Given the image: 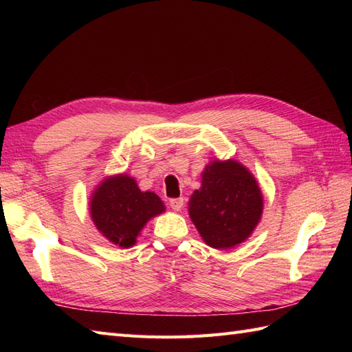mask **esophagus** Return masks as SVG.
<instances>
[{"mask_svg": "<svg viewBox=\"0 0 352 352\" xmlns=\"http://www.w3.org/2000/svg\"><path fill=\"white\" fill-rule=\"evenodd\" d=\"M183 204H184V199L183 198H174L169 201V206L174 212H180L183 208Z\"/></svg>", "mask_w": 352, "mask_h": 352, "instance_id": "1", "label": "esophagus"}]
</instances>
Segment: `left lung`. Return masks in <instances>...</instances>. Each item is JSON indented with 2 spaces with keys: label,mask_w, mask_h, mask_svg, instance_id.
<instances>
[{
  "label": "left lung",
  "mask_w": 352,
  "mask_h": 352,
  "mask_svg": "<svg viewBox=\"0 0 352 352\" xmlns=\"http://www.w3.org/2000/svg\"><path fill=\"white\" fill-rule=\"evenodd\" d=\"M263 213V195L251 170L233 159L213 160L190 195L189 216L203 241L230 250L248 239Z\"/></svg>",
  "instance_id": "left-lung-1"
}]
</instances>
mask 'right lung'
<instances>
[{
    "mask_svg": "<svg viewBox=\"0 0 352 352\" xmlns=\"http://www.w3.org/2000/svg\"><path fill=\"white\" fill-rule=\"evenodd\" d=\"M96 230L119 248H130L149 219L162 214L163 201L154 192H142L133 177L110 175L96 186L89 203Z\"/></svg>",
    "mask_w": 352,
    "mask_h": 352,
    "instance_id": "obj_1",
    "label": "right lung"
}]
</instances>
